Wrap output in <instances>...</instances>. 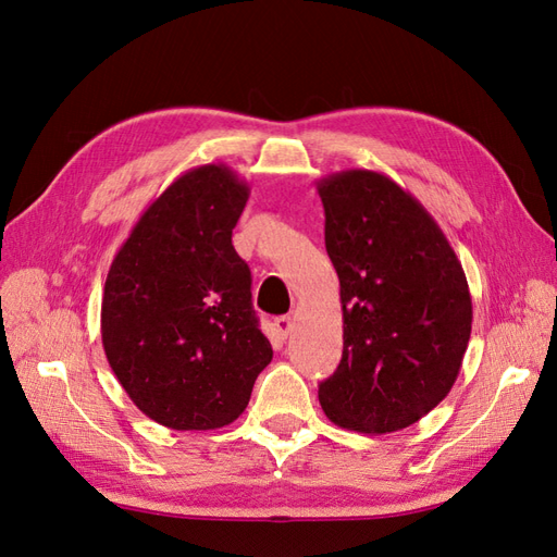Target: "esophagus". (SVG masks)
I'll list each match as a JSON object with an SVG mask.
<instances>
[{
  "instance_id": "34e87169",
  "label": "esophagus",
  "mask_w": 557,
  "mask_h": 557,
  "mask_svg": "<svg viewBox=\"0 0 557 557\" xmlns=\"http://www.w3.org/2000/svg\"><path fill=\"white\" fill-rule=\"evenodd\" d=\"M274 327L281 334V339H288V334L293 332V318L290 315H278L274 318Z\"/></svg>"
}]
</instances>
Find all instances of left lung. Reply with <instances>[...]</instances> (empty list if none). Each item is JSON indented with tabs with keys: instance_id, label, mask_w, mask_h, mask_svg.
<instances>
[{
	"instance_id": "obj_1",
	"label": "left lung",
	"mask_w": 557,
	"mask_h": 557,
	"mask_svg": "<svg viewBox=\"0 0 557 557\" xmlns=\"http://www.w3.org/2000/svg\"><path fill=\"white\" fill-rule=\"evenodd\" d=\"M339 276L344 352L318 385L334 425L385 434L418 423L458 379L471 334L462 264L416 197L379 172L318 183Z\"/></svg>"
}]
</instances>
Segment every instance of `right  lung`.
I'll list each match as a JSON object with an SVG mask.
<instances>
[{"label": "right lung", "mask_w": 557, "mask_h": 557, "mask_svg": "<svg viewBox=\"0 0 557 557\" xmlns=\"http://www.w3.org/2000/svg\"><path fill=\"white\" fill-rule=\"evenodd\" d=\"M250 188L225 164L178 176L115 252L102 344L115 379L156 423L215 430L248 407L272 344L232 230Z\"/></svg>", "instance_id": "1"}]
</instances>
